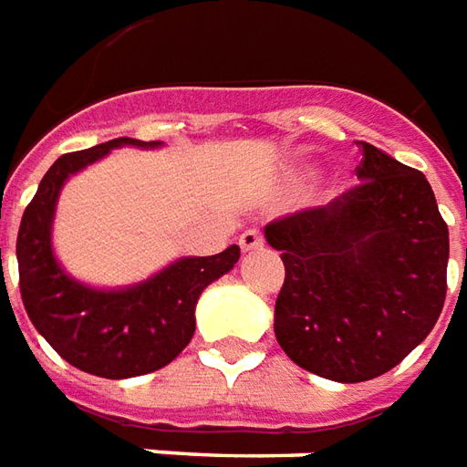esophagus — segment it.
I'll use <instances>...</instances> for the list:
<instances>
[{"label":"esophagus","instance_id":"1","mask_svg":"<svg viewBox=\"0 0 467 467\" xmlns=\"http://www.w3.org/2000/svg\"><path fill=\"white\" fill-rule=\"evenodd\" d=\"M239 246L244 251H256L264 246V236H261V231L256 228H249V231H244L239 236Z\"/></svg>","mask_w":467,"mask_h":467}]
</instances>
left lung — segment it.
Returning a JSON list of instances; mask_svg holds the SVG:
<instances>
[{
    "instance_id": "obj_1",
    "label": "left lung",
    "mask_w": 467,
    "mask_h": 467,
    "mask_svg": "<svg viewBox=\"0 0 467 467\" xmlns=\"http://www.w3.org/2000/svg\"><path fill=\"white\" fill-rule=\"evenodd\" d=\"M359 153L357 186L266 226L286 271L276 342L334 382L400 365L432 332L448 292V223L428 178L375 145Z\"/></svg>"
}]
</instances>
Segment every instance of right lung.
Segmentation results:
<instances>
[{"label": "right lung", "mask_w": 467, "mask_h": 467, "mask_svg": "<svg viewBox=\"0 0 467 467\" xmlns=\"http://www.w3.org/2000/svg\"><path fill=\"white\" fill-rule=\"evenodd\" d=\"M118 145H158L115 138L88 150L59 155L25 208L16 234L19 294L52 349L69 365L108 379H125L171 365L196 332V302L211 281L239 261V246L216 256L175 261L145 284L125 292H98L59 269L49 246V223L59 188Z\"/></svg>", "instance_id": "obj_1"}]
</instances>
